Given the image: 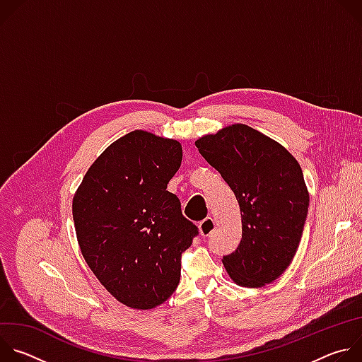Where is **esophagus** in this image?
<instances>
[{
  "mask_svg": "<svg viewBox=\"0 0 362 362\" xmlns=\"http://www.w3.org/2000/svg\"><path fill=\"white\" fill-rule=\"evenodd\" d=\"M215 229V221L212 218H206L199 223V232L202 236H209Z\"/></svg>",
  "mask_w": 362,
  "mask_h": 362,
  "instance_id": "34e87169",
  "label": "esophagus"
}]
</instances>
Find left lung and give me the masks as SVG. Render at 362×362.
I'll return each mask as SVG.
<instances>
[{"instance_id":"left-lung-1","label":"left lung","mask_w":362,"mask_h":362,"mask_svg":"<svg viewBox=\"0 0 362 362\" xmlns=\"http://www.w3.org/2000/svg\"><path fill=\"white\" fill-rule=\"evenodd\" d=\"M194 144L240 208V243L222 259L229 276L246 288L274 282L292 262L308 215L299 163L282 144L246 124L228 126Z\"/></svg>"}]
</instances>
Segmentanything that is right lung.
Listing matches in <instances>:
<instances>
[{"label":"right lung","mask_w":362,"mask_h":362,"mask_svg":"<svg viewBox=\"0 0 362 362\" xmlns=\"http://www.w3.org/2000/svg\"><path fill=\"white\" fill-rule=\"evenodd\" d=\"M180 163L177 140L134 130L100 154L73 197L84 261L126 306L163 303L179 285L182 253L199 233L166 190Z\"/></svg>","instance_id":"obj_1"}]
</instances>
